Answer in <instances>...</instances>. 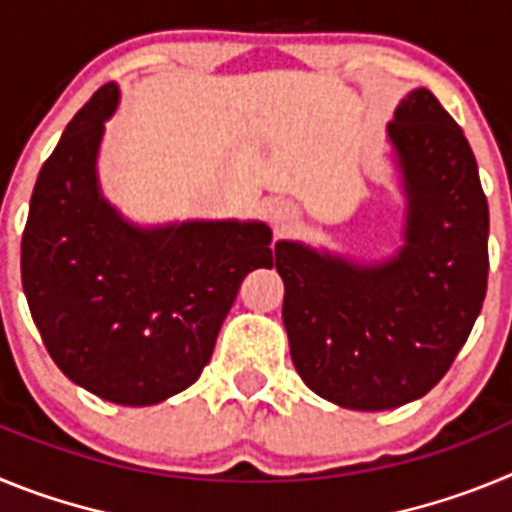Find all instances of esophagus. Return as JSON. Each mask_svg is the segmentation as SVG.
I'll use <instances>...</instances> for the list:
<instances>
[{"label":"esophagus","mask_w":512,"mask_h":512,"mask_svg":"<svg viewBox=\"0 0 512 512\" xmlns=\"http://www.w3.org/2000/svg\"><path fill=\"white\" fill-rule=\"evenodd\" d=\"M297 220H300V212H297V207L292 202H277V205L271 207V223H274V228L279 233L295 228Z\"/></svg>","instance_id":"34e87169"}]
</instances>
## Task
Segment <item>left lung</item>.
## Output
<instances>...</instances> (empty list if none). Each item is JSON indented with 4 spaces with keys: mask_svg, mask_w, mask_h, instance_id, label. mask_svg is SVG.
<instances>
[{
    "mask_svg": "<svg viewBox=\"0 0 512 512\" xmlns=\"http://www.w3.org/2000/svg\"><path fill=\"white\" fill-rule=\"evenodd\" d=\"M387 130L410 197L395 259L354 266L300 243L274 248L297 374L351 410L428 395L467 343L490 271L487 197L454 117L428 89H415Z\"/></svg>",
    "mask_w": 512,
    "mask_h": 512,
    "instance_id": "left-lung-1",
    "label": "left lung"
}]
</instances>
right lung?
Listing matches in <instances>:
<instances>
[{
    "label": "right lung",
    "instance_id": "1",
    "mask_svg": "<svg viewBox=\"0 0 512 512\" xmlns=\"http://www.w3.org/2000/svg\"><path fill=\"white\" fill-rule=\"evenodd\" d=\"M117 87L66 125L22 230V287L71 382L117 405H153L200 379L248 271L271 269L264 223L135 230L97 192L94 158Z\"/></svg>",
    "mask_w": 512,
    "mask_h": 512
}]
</instances>
